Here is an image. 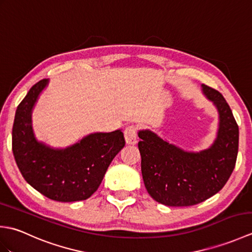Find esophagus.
<instances>
[{"label": "esophagus", "instance_id": "obj_1", "mask_svg": "<svg viewBox=\"0 0 252 252\" xmlns=\"http://www.w3.org/2000/svg\"><path fill=\"white\" fill-rule=\"evenodd\" d=\"M138 127L135 125L127 126L125 129V138L127 144H135L137 142Z\"/></svg>", "mask_w": 252, "mask_h": 252}]
</instances>
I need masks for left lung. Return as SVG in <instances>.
<instances>
[{
	"label": "left lung",
	"mask_w": 252,
	"mask_h": 252,
	"mask_svg": "<svg viewBox=\"0 0 252 252\" xmlns=\"http://www.w3.org/2000/svg\"><path fill=\"white\" fill-rule=\"evenodd\" d=\"M203 92L220 114V129L213 145L198 154L186 153L151 131H140L142 175L148 194L171 207L207 200L226 184L236 164L238 125L219 91L202 84Z\"/></svg>",
	"instance_id": "obj_1"
}]
</instances>
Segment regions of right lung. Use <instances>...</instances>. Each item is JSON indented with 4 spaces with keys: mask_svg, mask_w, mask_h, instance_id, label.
I'll return each mask as SVG.
<instances>
[{
    "mask_svg": "<svg viewBox=\"0 0 252 252\" xmlns=\"http://www.w3.org/2000/svg\"><path fill=\"white\" fill-rule=\"evenodd\" d=\"M47 83L43 79L27 93L16 110L12 149L21 175L52 200H85L97 190L112 159L126 145L123 133H94L63 151L37 143L31 129V109Z\"/></svg>",
    "mask_w": 252,
    "mask_h": 252,
    "instance_id": "add662e5",
    "label": "right lung"
}]
</instances>
